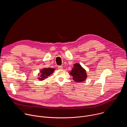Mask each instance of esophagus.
Returning <instances> with one entry per match:
<instances>
[{
	"label": "esophagus",
	"instance_id": "1",
	"mask_svg": "<svg viewBox=\"0 0 127 127\" xmlns=\"http://www.w3.org/2000/svg\"><path fill=\"white\" fill-rule=\"evenodd\" d=\"M58 69H63V67L62 66H59L58 67Z\"/></svg>",
	"mask_w": 127,
	"mask_h": 127
}]
</instances>
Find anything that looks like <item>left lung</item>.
<instances>
[{"mask_svg":"<svg viewBox=\"0 0 127 127\" xmlns=\"http://www.w3.org/2000/svg\"><path fill=\"white\" fill-rule=\"evenodd\" d=\"M74 67L70 73L73 79L77 82H81L86 80L87 73L86 70L79 63L74 64Z\"/></svg>","mask_w":127,"mask_h":127,"instance_id":"1","label":"left lung"}]
</instances>
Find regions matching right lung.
Instances as JSON below:
<instances>
[{
	"instance_id": "add662e5",
	"label": "right lung",
	"mask_w": 127,
	"mask_h": 127,
	"mask_svg": "<svg viewBox=\"0 0 127 127\" xmlns=\"http://www.w3.org/2000/svg\"><path fill=\"white\" fill-rule=\"evenodd\" d=\"M54 70H55V69L50 67L42 69L40 70V73L38 74L39 76L38 79L40 81H42L45 79L47 78L48 76H49L53 73Z\"/></svg>"
}]
</instances>
